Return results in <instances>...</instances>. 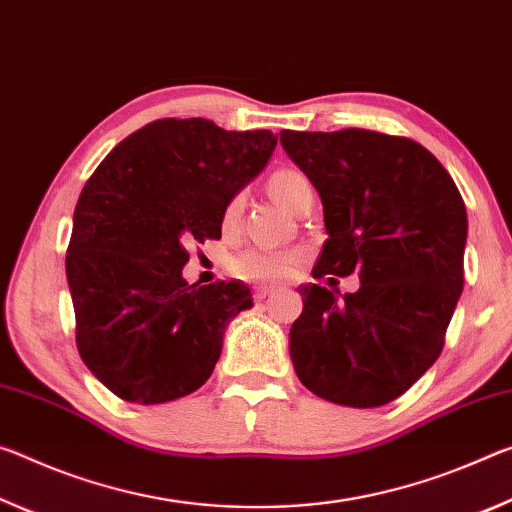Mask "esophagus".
Instances as JSON below:
<instances>
[{
  "mask_svg": "<svg viewBox=\"0 0 512 512\" xmlns=\"http://www.w3.org/2000/svg\"><path fill=\"white\" fill-rule=\"evenodd\" d=\"M274 292V288L272 286H258L256 290H254V299L256 301H265L267 297H270Z\"/></svg>",
  "mask_w": 512,
  "mask_h": 512,
  "instance_id": "1",
  "label": "esophagus"
}]
</instances>
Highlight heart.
<instances>
[{"mask_svg":"<svg viewBox=\"0 0 512 512\" xmlns=\"http://www.w3.org/2000/svg\"><path fill=\"white\" fill-rule=\"evenodd\" d=\"M270 192L281 206L295 213L299 201L306 195H313V186L306 174L292 167L276 170L270 177ZM242 211V195L233 197L224 208V224H233ZM299 263L297 251H274V249H247L236 258V272L256 281L286 279Z\"/></svg>","mask_w":512,"mask_h":512,"instance_id":"obj_1","label":"heart"}]
</instances>
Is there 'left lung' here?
I'll use <instances>...</instances> for the list:
<instances>
[{
  "label": "left lung",
  "mask_w": 512,
  "mask_h": 512,
  "mask_svg": "<svg viewBox=\"0 0 512 512\" xmlns=\"http://www.w3.org/2000/svg\"><path fill=\"white\" fill-rule=\"evenodd\" d=\"M281 147L324 208L315 279L358 272L340 297L301 286L290 329L299 381L340 406L397 399L438 360L463 292L467 211L454 179L420 142L367 129L281 131Z\"/></svg>",
  "instance_id": "obj_1"
}]
</instances>
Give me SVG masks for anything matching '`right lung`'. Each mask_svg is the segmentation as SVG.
<instances>
[{"label": "right lung", "instance_id": "1", "mask_svg": "<svg viewBox=\"0 0 512 512\" xmlns=\"http://www.w3.org/2000/svg\"><path fill=\"white\" fill-rule=\"evenodd\" d=\"M272 131L204 117L156 120L124 138L83 186L65 274L88 370L131 404H165L208 381L251 292L188 286L190 242L222 236L224 208L263 172Z\"/></svg>", "mask_w": 512, "mask_h": 512}]
</instances>
